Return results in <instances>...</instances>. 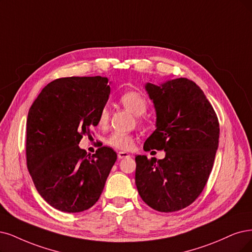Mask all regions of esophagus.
Wrapping results in <instances>:
<instances>
[{
  "mask_svg": "<svg viewBox=\"0 0 252 252\" xmlns=\"http://www.w3.org/2000/svg\"><path fill=\"white\" fill-rule=\"evenodd\" d=\"M117 156H118L119 159H125V158H128L129 157V154H127L126 152H119L117 154Z\"/></svg>",
  "mask_w": 252,
  "mask_h": 252,
  "instance_id": "1",
  "label": "esophagus"
}]
</instances>
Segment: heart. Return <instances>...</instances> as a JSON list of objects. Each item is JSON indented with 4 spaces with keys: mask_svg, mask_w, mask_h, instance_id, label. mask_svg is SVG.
Wrapping results in <instances>:
<instances>
[{
    "mask_svg": "<svg viewBox=\"0 0 252 252\" xmlns=\"http://www.w3.org/2000/svg\"><path fill=\"white\" fill-rule=\"evenodd\" d=\"M119 100L126 109L136 116L143 115L147 110V101L144 96L137 91H126L120 95ZM98 126L100 127H105L109 123V111L107 108H102L99 112L98 119H97ZM106 143L116 148V150L121 151H131L134 147L135 141L134 137L129 134L114 132L112 133L106 140Z\"/></svg>",
    "mask_w": 252,
    "mask_h": 252,
    "instance_id": "b5f03b06",
    "label": "heart"
}]
</instances>
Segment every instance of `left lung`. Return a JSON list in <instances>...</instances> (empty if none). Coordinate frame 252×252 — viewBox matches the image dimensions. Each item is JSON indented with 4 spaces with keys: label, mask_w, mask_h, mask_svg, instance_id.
I'll list each match as a JSON object with an SVG mask.
<instances>
[{
    "label": "left lung",
    "mask_w": 252,
    "mask_h": 252,
    "mask_svg": "<svg viewBox=\"0 0 252 252\" xmlns=\"http://www.w3.org/2000/svg\"><path fill=\"white\" fill-rule=\"evenodd\" d=\"M145 90L157 119L143 150H164L166 155L162 160L135 158L137 190L156 211H180L199 196L208 182L218 148V118L203 91L186 78L146 83Z\"/></svg>",
    "instance_id": "left-lung-1"
}]
</instances>
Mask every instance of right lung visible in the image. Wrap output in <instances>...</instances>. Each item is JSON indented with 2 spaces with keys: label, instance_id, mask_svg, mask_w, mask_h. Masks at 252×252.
Instances as JSON below:
<instances>
[{
  "label": "right lung",
  "instance_id": "1",
  "mask_svg": "<svg viewBox=\"0 0 252 252\" xmlns=\"http://www.w3.org/2000/svg\"><path fill=\"white\" fill-rule=\"evenodd\" d=\"M109 95L108 78H61L41 90L28 113V170L40 196L61 212L91 208L116 162L110 147L101 146L90 157L79 146L98 125Z\"/></svg>",
  "mask_w": 252,
  "mask_h": 252
}]
</instances>
